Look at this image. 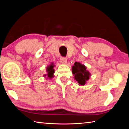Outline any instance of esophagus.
Returning a JSON list of instances; mask_svg holds the SVG:
<instances>
[{
    "label": "esophagus",
    "mask_w": 129,
    "mask_h": 129,
    "mask_svg": "<svg viewBox=\"0 0 129 129\" xmlns=\"http://www.w3.org/2000/svg\"><path fill=\"white\" fill-rule=\"evenodd\" d=\"M60 62L62 64H66L67 63V59L65 57H61L60 58Z\"/></svg>",
    "instance_id": "34e87169"
}]
</instances>
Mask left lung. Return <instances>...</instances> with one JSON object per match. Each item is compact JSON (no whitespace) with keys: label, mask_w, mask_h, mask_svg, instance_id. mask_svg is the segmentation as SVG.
<instances>
[{"label":"left lung","mask_w":129,"mask_h":129,"mask_svg":"<svg viewBox=\"0 0 129 129\" xmlns=\"http://www.w3.org/2000/svg\"><path fill=\"white\" fill-rule=\"evenodd\" d=\"M85 65L79 62H75L72 68L74 78L80 86H84L89 80L91 74L86 69Z\"/></svg>","instance_id":"left-lung-1"}]
</instances>
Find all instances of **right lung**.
Here are the masks:
<instances>
[{
  "mask_svg": "<svg viewBox=\"0 0 129 129\" xmlns=\"http://www.w3.org/2000/svg\"><path fill=\"white\" fill-rule=\"evenodd\" d=\"M55 67V65H54L53 62H51V64L49 65H48L47 67V74L44 75V77H47V78H49V79H52V78L54 77V69L53 68Z\"/></svg>",
  "mask_w": 129,
  "mask_h": 129,
  "instance_id": "add662e5",
  "label": "right lung"
}]
</instances>
